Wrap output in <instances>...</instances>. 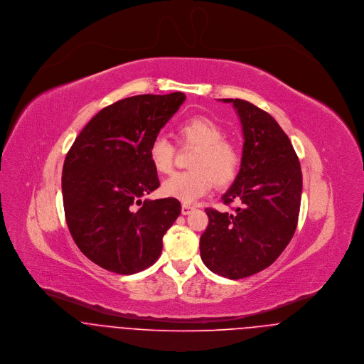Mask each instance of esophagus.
Wrapping results in <instances>:
<instances>
[{
  "label": "esophagus",
  "mask_w": 364,
  "mask_h": 364,
  "mask_svg": "<svg viewBox=\"0 0 364 364\" xmlns=\"http://www.w3.org/2000/svg\"><path fill=\"white\" fill-rule=\"evenodd\" d=\"M192 211H193L192 206H188V205H183V206H182V214H183V215H188V214H191Z\"/></svg>",
  "instance_id": "obj_1"
}]
</instances>
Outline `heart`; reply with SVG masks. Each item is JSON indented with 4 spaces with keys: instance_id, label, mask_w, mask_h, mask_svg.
<instances>
[{
    "instance_id": "1",
    "label": "heart",
    "mask_w": 364,
    "mask_h": 364,
    "mask_svg": "<svg viewBox=\"0 0 364 364\" xmlns=\"http://www.w3.org/2000/svg\"><path fill=\"white\" fill-rule=\"evenodd\" d=\"M181 146L196 147L191 159L192 171L178 172L164 181L161 191L165 196L182 203H193L205 196L213 183L227 186L240 169L237 147L224 139V130L214 120L193 116L176 127ZM149 158L158 173H169L173 168L175 146L165 137H156L149 149Z\"/></svg>"
}]
</instances>
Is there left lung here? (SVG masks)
Masks as SVG:
<instances>
[{
    "instance_id": "1",
    "label": "left lung",
    "mask_w": 364,
    "mask_h": 364,
    "mask_svg": "<svg viewBox=\"0 0 364 364\" xmlns=\"http://www.w3.org/2000/svg\"><path fill=\"white\" fill-rule=\"evenodd\" d=\"M223 102L234 105L245 140L240 172L221 198L238 206L206 208L200 257L213 273L237 280L270 266L293 238L303 175L291 141L267 112L242 100Z\"/></svg>"
}]
</instances>
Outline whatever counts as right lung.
Returning a JSON list of instances; mask_svg holds the SVG:
<instances>
[{
	"instance_id": "1",
	"label": "right lung",
	"mask_w": 364,
	"mask_h": 364,
	"mask_svg": "<svg viewBox=\"0 0 364 364\" xmlns=\"http://www.w3.org/2000/svg\"><path fill=\"white\" fill-rule=\"evenodd\" d=\"M185 94L136 95L98 112L63 165V203L80 251L109 272L154 264L162 237L181 214L178 199L143 200L159 186L149 149Z\"/></svg>"
}]
</instances>
